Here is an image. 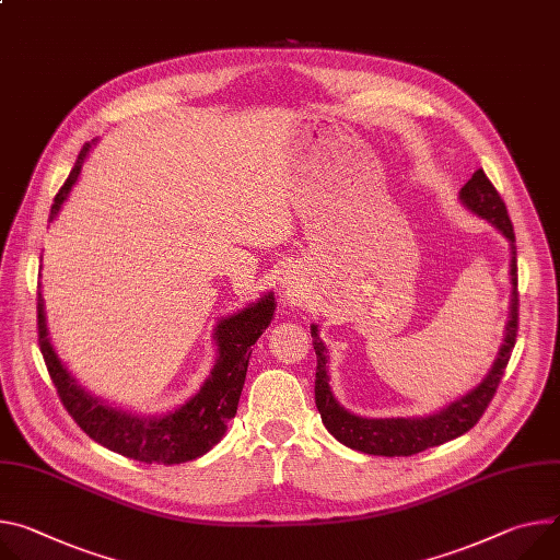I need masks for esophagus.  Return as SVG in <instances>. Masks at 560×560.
I'll return each mask as SVG.
<instances>
[{"label": "esophagus", "instance_id": "esophagus-1", "mask_svg": "<svg viewBox=\"0 0 560 560\" xmlns=\"http://www.w3.org/2000/svg\"><path fill=\"white\" fill-rule=\"evenodd\" d=\"M285 292H288V294L294 292V285H292V283H285Z\"/></svg>", "mask_w": 560, "mask_h": 560}]
</instances>
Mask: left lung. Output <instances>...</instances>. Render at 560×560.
I'll list each match as a JSON object with an SVG mask.
<instances>
[{
  "label": "left lung",
  "mask_w": 560,
  "mask_h": 560,
  "mask_svg": "<svg viewBox=\"0 0 560 560\" xmlns=\"http://www.w3.org/2000/svg\"><path fill=\"white\" fill-rule=\"evenodd\" d=\"M460 198L465 206L476 212L478 217L493 223L506 238L512 241V252L516 254V234L510 214H506L504 200L500 198L493 183L487 178L482 170H476L471 180L463 187ZM512 317L506 324L504 343L498 352V360L487 375V380L476 386L465 397L455 399L446 409L429 416V418H397V420H366L348 413L343 406H339L330 393L328 386V373H326V346L322 343L317 335V326H311L313 332V346L317 352V380H315V404L322 413V422L326 429L346 446L358 448L371 455H413L424 448L444 444L453 438H460L469 429L478 424V420L485 416L487 406L491 404L500 380L504 375L506 364H510L512 350L516 346L518 337V266L516 257H512Z\"/></svg>",
  "instance_id": "obj_1"
}]
</instances>
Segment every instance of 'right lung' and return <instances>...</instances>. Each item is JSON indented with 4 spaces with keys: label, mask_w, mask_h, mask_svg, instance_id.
Returning a JSON list of instances; mask_svg holds the SVG:
<instances>
[{
    "label": "right lung",
    "mask_w": 560,
    "mask_h": 560,
    "mask_svg": "<svg viewBox=\"0 0 560 560\" xmlns=\"http://www.w3.org/2000/svg\"><path fill=\"white\" fill-rule=\"evenodd\" d=\"M89 147L91 144L84 142L69 178L56 194L54 206H50V221H54L67 194L78 180ZM272 313L275 296L266 294L259 303H252L249 308L241 311L238 315L223 319L217 326L219 362L212 375L187 404L163 418H136L131 413H122L86 395L75 384V380L60 364L54 346L48 341L39 292L37 343L46 371L58 388L62 406L91 440L144 465H180L194 460V457L206 455L225 435L230 420L236 416L238 397L245 384L252 352L249 346L264 335L272 319Z\"/></svg>",
    "instance_id": "obj_1"
}]
</instances>
